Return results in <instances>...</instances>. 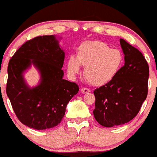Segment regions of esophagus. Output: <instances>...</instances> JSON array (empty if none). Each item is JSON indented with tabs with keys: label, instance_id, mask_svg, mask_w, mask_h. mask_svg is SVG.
<instances>
[{
	"label": "esophagus",
	"instance_id": "obj_1",
	"mask_svg": "<svg viewBox=\"0 0 157 157\" xmlns=\"http://www.w3.org/2000/svg\"><path fill=\"white\" fill-rule=\"evenodd\" d=\"M81 92H82V94L89 93V92H90V89H87V88H82Z\"/></svg>",
	"mask_w": 157,
	"mask_h": 157
}]
</instances>
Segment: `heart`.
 <instances>
[{
	"label": "heart",
	"instance_id": "1",
	"mask_svg": "<svg viewBox=\"0 0 157 157\" xmlns=\"http://www.w3.org/2000/svg\"><path fill=\"white\" fill-rule=\"evenodd\" d=\"M124 62L122 52L101 41H86L77 48L76 57L70 55L66 68L71 77H75L85 67L84 75L90 84L102 86L110 82L120 71Z\"/></svg>",
	"mask_w": 157,
	"mask_h": 157
}]
</instances>
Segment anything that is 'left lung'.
Returning <instances> with one entry per match:
<instances>
[{"mask_svg": "<svg viewBox=\"0 0 157 157\" xmlns=\"http://www.w3.org/2000/svg\"><path fill=\"white\" fill-rule=\"evenodd\" d=\"M125 64L114 79L95 89V120L105 127L125 124L140 112L148 93L149 65L143 54L124 39Z\"/></svg>", "mask_w": 157, "mask_h": 157, "instance_id": "left-lung-1", "label": "left lung"}]
</instances>
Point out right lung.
<instances>
[{"label":"right lung","mask_w":157,"mask_h":157,"mask_svg":"<svg viewBox=\"0 0 157 157\" xmlns=\"http://www.w3.org/2000/svg\"><path fill=\"white\" fill-rule=\"evenodd\" d=\"M64 60L65 52L55 35L26 41L10 59L6 92L24 125L41 130L58 126L63 119L68 102L79 90L76 83L63 79ZM31 63L41 74L40 83L34 88H30L23 77Z\"/></svg>","instance_id":"add662e5"}]
</instances>
